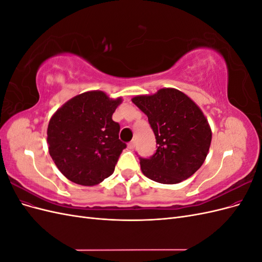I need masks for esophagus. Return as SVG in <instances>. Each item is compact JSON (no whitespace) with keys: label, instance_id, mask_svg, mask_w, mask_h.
<instances>
[{"label":"esophagus","instance_id":"obj_1","mask_svg":"<svg viewBox=\"0 0 262 262\" xmlns=\"http://www.w3.org/2000/svg\"><path fill=\"white\" fill-rule=\"evenodd\" d=\"M128 147L130 148V149H133L134 147H136V141H131V142H129V143H128Z\"/></svg>","mask_w":262,"mask_h":262}]
</instances>
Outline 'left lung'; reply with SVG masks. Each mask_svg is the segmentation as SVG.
I'll list each match as a JSON object with an SVG mask.
<instances>
[{
  "mask_svg": "<svg viewBox=\"0 0 262 262\" xmlns=\"http://www.w3.org/2000/svg\"><path fill=\"white\" fill-rule=\"evenodd\" d=\"M132 102L147 116L157 144L152 156L140 157L142 172L165 185L178 184L192 176L204 163L212 140L201 109L175 89L136 96Z\"/></svg>",
  "mask_w": 262,
  "mask_h": 262,
  "instance_id": "8db88e82",
  "label": "left lung"
}]
</instances>
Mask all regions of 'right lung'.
Listing matches in <instances>:
<instances>
[{"label":"right lung","instance_id":"add662e5","mask_svg":"<svg viewBox=\"0 0 262 262\" xmlns=\"http://www.w3.org/2000/svg\"><path fill=\"white\" fill-rule=\"evenodd\" d=\"M122 99L93 91L67 101L51 117L47 142L59 170L82 186L98 185L113 175L125 143L113 114Z\"/></svg>","mask_w":262,"mask_h":262}]
</instances>
